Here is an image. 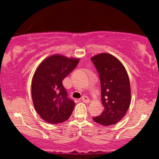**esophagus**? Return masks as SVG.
Here are the masks:
<instances>
[{
    "label": "esophagus",
    "mask_w": 159,
    "mask_h": 159,
    "mask_svg": "<svg viewBox=\"0 0 159 159\" xmlns=\"http://www.w3.org/2000/svg\"><path fill=\"white\" fill-rule=\"evenodd\" d=\"M81 100L82 102H84L85 103H87V102H90V99H89V98L87 97V96H83V97L81 98Z\"/></svg>",
    "instance_id": "1"
}]
</instances>
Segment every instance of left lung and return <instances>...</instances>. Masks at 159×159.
<instances>
[{"instance_id":"8db88e82","label":"left lung","mask_w":159,"mask_h":159,"mask_svg":"<svg viewBox=\"0 0 159 159\" xmlns=\"http://www.w3.org/2000/svg\"><path fill=\"white\" fill-rule=\"evenodd\" d=\"M91 61L99 75L104 106L101 115L93 119L96 123L106 126L114 125L123 119L130 105L129 76L121 62L111 54H97L93 57Z\"/></svg>"}]
</instances>
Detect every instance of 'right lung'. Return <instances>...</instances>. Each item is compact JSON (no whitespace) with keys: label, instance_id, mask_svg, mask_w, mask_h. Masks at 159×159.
<instances>
[{"label":"right lung","instance_id":"add662e5","mask_svg":"<svg viewBox=\"0 0 159 159\" xmlns=\"http://www.w3.org/2000/svg\"><path fill=\"white\" fill-rule=\"evenodd\" d=\"M78 62V59L52 55L36 70L31 84L32 99L36 112L45 122L58 124L70 117L75 105L68 97L62 81Z\"/></svg>","mask_w":159,"mask_h":159}]
</instances>
